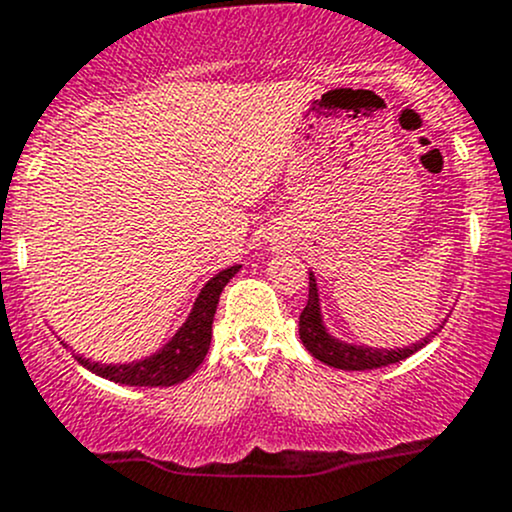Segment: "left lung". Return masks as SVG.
<instances>
[{
  "mask_svg": "<svg viewBox=\"0 0 512 512\" xmlns=\"http://www.w3.org/2000/svg\"><path fill=\"white\" fill-rule=\"evenodd\" d=\"M446 319L433 329L428 337H423L421 342L411 344V347H399V349H376V347H364V344H349L342 339L334 337L327 329L322 317V304H319V287L314 272H309V299L307 307L299 314V339H302L304 349L319 359L322 364L334 366V369L344 371H364V369H379V366L396 364V361H404L406 356H411L418 349L426 347L431 342V337H436L443 329Z\"/></svg>",
  "mask_w": 512,
  "mask_h": 512,
  "instance_id": "obj_1",
  "label": "left lung"
}]
</instances>
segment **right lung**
Instances as JSON below:
<instances>
[{
    "label": "right lung",
    "mask_w": 512,
    "mask_h": 512,
    "mask_svg": "<svg viewBox=\"0 0 512 512\" xmlns=\"http://www.w3.org/2000/svg\"><path fill=\"white\" fill-rule=\"evenodd\" d=\"M240 272V265H232L227 270H220L218 275L210 277L205 287L200 289L198 299L193 302L188 319L183 327L158 349L156 354L146 356V359L126 361V364H101V361H91L86 356L74 354L84 369L94 371L96 376L116 384L126 386H173L188 379L200 364H203L205 354L210 349V339H213V319L215 309H218L220 292H223L227 282Z\"/></svg>",
    "instance_id": "1"
}]
</instances>
